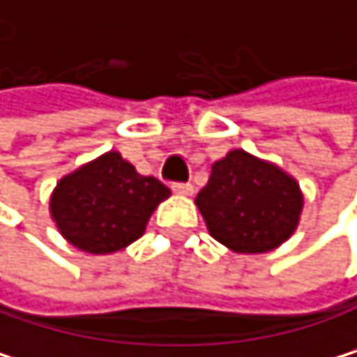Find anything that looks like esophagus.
<instances>
[{"mask_svg":"<svg viewBox=\"0 0 357 357\" xmlns=\"http://www.w3.org/2000/svg\"><path fill=\"white\" fill-rule=\"evenodd\" d=\"M172 191L178 193V195H191L193 193V185L191 183H174Z\"/></svg>","mask_w":357,"mask_h":357,"instance_id":"1","label":"esophagus"}]
</instances>
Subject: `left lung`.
I'll list each match as a JSON object with an SVG mask.
<instances>
[{"label":"left lung","mask_w":357,"mask_h":357,"mask_svg":"<svg viewBox=\"0 0 357 357\" xmlns=\"http://www.w3.org/2000/svg\"><path fill=\"white\" fill-rule=\"evenodd\" d=\"M195 204L215 241L236 253H266L296 231L302 191L279 166L234 149L213 164Z\"/></svg>","instance_id":"left-lung-1"}]
</instances>
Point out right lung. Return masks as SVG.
<instances>
[{
    "label": "right lung",
    "instance_id": "obj_1",
    "mask_svg": "<svg viewBox=\"0 0 357 357\" xmlns=\"http://www.w3.org/2000/svg\"><path fill=\"white\" fill-rule=\"evenodd\" d=\"M168 195L162 181L142 176L121 153L108 151L57 183L50 217L70 245L106 255L138 241Z\"/></svg>",
    "mask_w": 357,
    "mask_h": 357
}]
</instances>
